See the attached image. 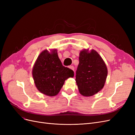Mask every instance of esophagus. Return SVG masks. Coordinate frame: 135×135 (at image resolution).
Returning a JSON list of instances; mask_svg holds the SVG:
<instances>
[{"instance_id":"esophagus-1","label":"esophagus","mask_w":135,"mask_h":135,"mask_svg":"<svg viewBox=\"0 0 135 135\" xmlns=\"http://www.w3.org/2000/svg\"><path fill=\"white\" fill-rule=\"evenodd\" d=\"M69 68L70 69H71L72 70H73V71H74V67L73 66H70V67H69Z\"/></svg>"}]
</instances>
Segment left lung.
Instances as JSON below:
<instances>
[{
    "mask_svg": "<svg viewBox=\"0 0 135 135\" xmlns=\"http://www.w3.org/2000/svg\"><path fill=\"white\" fill-rule=\"evenodd\" d=\"M79 63L76 71V83L84 96H91L104 86L108 75L106 64L95 50H83L80 52Z\"/></svg>",
    "mask_w": 135,
    "mask_h": 135,
    "instance_id": "1",
    "label": "left lung"
}]
</instances>
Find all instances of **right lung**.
<instances>
[{
	"instance_id": "right-lung-1",
	"label": "right lung",
	"mask_w": 135,
	"mask_h": 135,
	"mask_svg": "<svg viewBox=\"0 0 135 135\" xmlns=\"http://www.w3.org/2000/svg\"><path fill=\"white\" fill-rule=\"evenodd\" d=\"M32 76L36 87L49 96L57 95L66 79L74 76V71L64 66L56 50L40 53L32 69Z\"/></svg>"
}]
</instances>
